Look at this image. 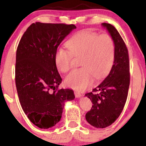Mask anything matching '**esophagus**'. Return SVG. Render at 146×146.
I'll use <instances>...</instances> for the list:
<instances>
[{"label":"esophagus","mask_w":146,"mask_h":146,"mask_svg":"<svg viewBox=\"0 0 146 146\" xmlns=\"http://www.w3.org/2000/svg\"><path fill=\"white\" fill-rule=\"evenodd\" d=\"M74 94H75V98H80V97L82 96V94H81V93H78V92H77V91H75V92H74Z\"/></svg>","instance_id":"esophagus-1"}]
</instances>
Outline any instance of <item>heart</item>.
I'll use <instances>...</instances> for the list:
<instances>
[{
    "mask_svg": "<svg viewBox=\"0 0 146 146\" xmlns=\"http://www.w3.org/2000/svg\"><path fill=\"white\" fill-rule=\"evenodd\" d=\"M68 50L60 48L55 53V63L62 73L72 68L73 57H81L82 67L71 72L65 78V84L73 89L82 91L93 82V77L101 79L109 73L115 60V46L108 34L95 31H79L66 42Z\"/></svg>",
    "mask_w": 146,
    "mask_h": 146,
    "instance_id": "obj_1",
    "label": "heart"
}]
</instances>
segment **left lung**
I'll return each instance as SVG.
<instances>
[{
	"mask_svg": "<svg viewBox=\"0 0 146 146\" xmlns=\"http://www.w3.org/2000/svg\"><path fill=\"white\" fill-rule=\"evenodd\" d=\"M115 42L114 64L109 74L93 91L85 94L91 100L92 108L86 114V121L95 128L109 126L123 109L130 85V62L128 48L112 25L102 23Z\"/></svg>",
	"mask_w": 146,
	"mask_h": 146,
	"instance_id": "left-lung-1",
	"label": "left lung"
}]
</instances>
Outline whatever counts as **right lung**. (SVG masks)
<instances>
[{"label":"right lung","mask_w":146,"mask_h":146,"mask_svg":"<svg viewBox=\"0 0 146 146\" xmlns=\"http://www.w3.org/2000/svg\"><path fill=\"white\" fill-rule=\"evenodd\" d=\"M75 25L32 23L16 50L15 82L23 111L34 125L49 128L60 121L64 102L75 99L71 89H58L62 78L55 53Z\"/></svg>","instance_id":"right-lung-1"}]
</instances>
